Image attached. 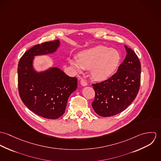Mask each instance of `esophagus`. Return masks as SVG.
<instances>
[{
  "label": "esophagus",
  "instance_id": "obj_1",
  "mask_svg": "<svg viewBox=\"0 0 161 161\" xmlns=\"http://www.w3.org/2000/svg\"><path fill=\"white\" fill-rule=\"evenodd\" d=\"M80 84H81L82 86H87V82L84 79H81Z\"/></svg>",
  "mask_w": 161,
  "mask_h": 161
}]
</instances>
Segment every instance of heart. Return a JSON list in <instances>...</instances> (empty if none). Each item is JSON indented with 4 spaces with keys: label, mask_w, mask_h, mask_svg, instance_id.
<instances>
[{
    "label": "heart",
    "mask_w": 161,
    "mask_h": 161,
    "mask_svg": "<svg viewBox=\"0 0 161 161\" xmlns=\"http://www.w3.org/2000/svg\"><path fill=\"white\" fill-rule=\"evenodd\" d=\"M120 56L115 49L97 46L80 52L78 59H69L70 65L77 72L91 69V75L96 80L109 78L119 64Z\"/></svg>",
    "instance_id": "1"
}]
</instances>
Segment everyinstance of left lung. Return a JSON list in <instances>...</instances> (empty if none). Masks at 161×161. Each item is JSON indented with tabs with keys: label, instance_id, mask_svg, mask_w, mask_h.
Instances as JSON below:
<instances>
[{
	"label": "left lung",
	"instance_id": "obj_1",
	"mask_svg": "<svg viewBox=\"0 0 161 161\" xmlns=\"http://www.w3.org/2000/svg\"><path fill=\"white\" fill-rule=\"evenodd\" d=\"M126 56L110 78L92 84L95 92L92 106L101 116L117 115L135 99L141 82V63L136 53L125 45Z\"/></svg>",
	"mask_w": 161,
	"mask_h": 161
}]
</instances>
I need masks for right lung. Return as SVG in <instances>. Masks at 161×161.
I'll return each instance as SVG.
<instances>
[{"instance_id": "add662e5", "label": "right lung", "mask_w": 161, "mask_h": 161, "mask_svg": "<svg viewBox=\"0 0 161 161\" xmlns=\"http://www.w3.org/2000/svg\"><path fill=\"white\" fill-rule=\"evenodd\" d=\"M59 45L58 40L36 45L24 53L18 65L19 92L23 103L47 119H56L64 114L68 98L77 87V78L58 68L41 72L33 68L35 56L53 54Z\"/></svg>"}]
</instances>
